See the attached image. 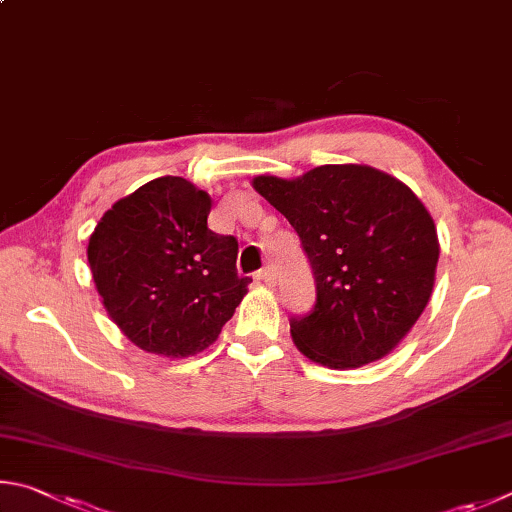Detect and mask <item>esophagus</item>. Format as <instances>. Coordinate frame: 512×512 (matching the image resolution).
<instances>
[{"instance_id":"obj_1","label":"esophagus","mask_w":512,"mask_h":512,"mask_svg":"<svg viewBox=\"0 0 512 512\" xmlns=\"http://www.w3.org/2000/svg\"><path fill=\"white\" fill-rule=\"evenodd\" d=\"M274 279H276V274H274L272 267H265V270H261V272L256 274V281L258 283H265V285H272Z\"/></svg>"}]
</instances>
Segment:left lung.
Returning a JSON list of instances; mask_svg holds the SVG:
<instances>
[{
    "mask_svg": "<svg viewBox=\"0 0 512 512\" xmlns=\"http://www.w3.org/2000/svg\"><path fill=\"white\" fill-rule=\"evenodd\" d=\"M251 186L288 218L315 272V310L290 319L299 351L337 371L389 355L434 290L441 245L427 206L366 164L258 175Z\"/></svg>",
    "mask_w": 512,
    "mask_h": 512,
    "instance_id": "obj_1",
    "label": "left lung"
}]
</instances>
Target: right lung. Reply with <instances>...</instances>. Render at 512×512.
Masks as SVG:
<instances>
[{
    "mask_svg": "<svg viewBox=\"0 0 512 512\" xmlns=\"http://www.w3.org/2000/svg\"><path fill=\"white\" fill-rule=\"evenodd\" d=\"M211 197L157 177L103 213L87 245L107 315L141 351L184 360L218 339L247 294L238 240L209 229Z\"/></svg>",
    "mask_w": 512,
    "mask_h": 512,
    "instance_id": "right-lung-1",
    "label": "right lung"
}]
</instances>
